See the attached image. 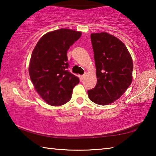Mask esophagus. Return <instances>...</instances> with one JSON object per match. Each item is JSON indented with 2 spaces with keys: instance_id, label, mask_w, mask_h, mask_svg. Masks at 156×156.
<instances>
[{
  "instance_id": "34e87169",
  "label": "esophagus",
  "mask_w": 156,
  "mask_h": 156,
  "mask_svg": "<svg viewBox=\"0 0 156 156\" xmlns=\"http://www.w3.org/2000/svg\"><path fill=\"white\" fill-rule=\"evenodd\" d=\"M86 73H84V74H83V75H82L81 76H80V78H82V79H83V78H85L86 77Z\"/></svg>"
}]
</instances>
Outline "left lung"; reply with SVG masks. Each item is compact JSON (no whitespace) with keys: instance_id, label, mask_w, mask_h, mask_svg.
Returning a JSON list of instances; mask_svg holds the SVG:
<instances>
[{"instance_id":"1","label":"left lung","mask_w":156,"mask_h":156,"mask_svg":"<svg viewBox=\"0 0 156 156\" xmlns=\"http://www.w3.org/2000/svg\"><path fill=\"white\" fill-rule=\"evenodd\" d=\"M96 68V87L88 90L92 102L100 105L112 103L122 96L132 82L133 61L126 47L106 32L91 34Z\"/></svg>"}]
</instances>
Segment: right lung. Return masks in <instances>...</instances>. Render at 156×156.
I'll use <instances>...</instances> for the list:
<instances>
[{"label": "right lung", "instance_id": "right-lung-1", "mask_svg": "<svg viewBox=\"0 0 156 156\" xmlns=\"http://www.w3.org/2000/svg\"><path fill=\"white\" fill-rule=\"evenodd\" d=\"M82 33L68 29L50 31L42 36L31 54L29 73L34 88L47 103L60 106L72 98L79 83L69 72L67 52Z\"/></svg>", "mask_w": 156, "mask_h": 156}]
</instances>
